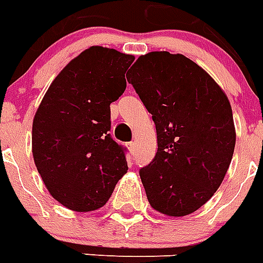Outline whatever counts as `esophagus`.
Masks as SVG:
<instances>
[{"mask_svg":"<svg viewBox=\"0 0 263 263\" xmlns=\"http://www.w3.org/2000/svg\"><path fill=\"white\" fill-rule=\"evenodd\" d=\"M129 149H130V152L134 153V151H136V144H134V142H130V144H129Z\"/></svg>","mask_w":263,"mask_h":263,"instance_id":"34e87169","label":"esophagus"}]
</instances>
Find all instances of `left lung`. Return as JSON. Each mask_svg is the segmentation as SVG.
<instances>
[{
    "label": "left lung",
    "instance_id": "obj_1",
    "mask_svg": "<svg viewBox=\"0 0 263 263\" xmlns=\"http://www.w3.org/2000/svg\"><path fill=\"white\" fill-rule=\"evenodd\" d=\"M129 72L127 81L156 125L157 152L140 170L149 203L163 215H190L212 198L232 160L230 100L182 54L149 52Z\"/></svg>",
    "mask_w": 263,
    "mask_h": 263
}]
</instances>
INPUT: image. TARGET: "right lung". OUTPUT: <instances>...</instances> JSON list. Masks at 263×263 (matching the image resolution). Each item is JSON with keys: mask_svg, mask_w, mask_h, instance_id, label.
<instances>
[{"mask_svg": "<svg viewBox=\"0 0 263 263\" xmlns=\"http://www.w3.org/2000/svg\"><path fill=\"white\" fill-rule=\"evenodd\" d=\"M134 57L93 46L52 81L32 123V155L46 187L76 212L106 205L127 171L126 148L115 142L110 104L125 92Z\"/></svg>", "mask_w": 263, "mask_h": 263, "instance_id": "obj_1", "label": "right lung"}]
</instances>
